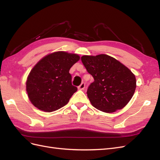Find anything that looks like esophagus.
Here are the masks:
<instances>
[{
    "instance_id": "obj_1",
    "label": "esophagus",
    "mask_w": 160,
    "mask_h": 160,
    "mask_svg": "<svg viewBox=\"0 0 160 160\" xmlns=\"http://www.w3.org/2000/svg\"><path fill=\"white\" fill-rule=\"evenodd\" d=\"M85 88V83H82L79 87H78V89L79 90H83Z\"/></svg>"
}]
</instances>
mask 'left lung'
I'll return each instance as SVG.
<instances>
[{
  "mask_svg": "<svg viewBox=\"0 0 160 160\" xmlns=\"http://www.w3.org/2000/svg\"><path fill=\"white\" fill-rule=\"evenodd\" d=\"M81 61L94 78L87 91L94 108L105 113H113L129 103L136 88V79L127 67L104 54L84 55Z\"/></svg>",
  "mask_w": 160,
  "mask_h": 160,
  "instance_id": "obj_1",
  "label": "left lung"
}]
</instances>
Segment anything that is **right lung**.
<instances>
[{
	"instance_id": "obj_1",
	"label": "right lung",
	"mask_w": 160,
	"mask_h": 160,
	"mask_svg": "<svg viewBox=\"0 0 160 160\" xmlns=\"http://www.w3.org/2000/svg\"><path fill=\"white\" fill-rule=\"evenodd\" d=\"M80 57L64 51L43 57L31 71L26 88L31 102L37 108L52 112L65 106L77 91L72 85L71 67Z\"/></svg>"
}]
</instances>
